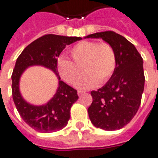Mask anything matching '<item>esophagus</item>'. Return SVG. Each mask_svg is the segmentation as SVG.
<instances>
[{"mask_svg": "<svg viewBox=\"0 0 158 158\" xmlns=\"http://www.w3.org/2000/svg\"><path fill=\"white\" fill-rule=\"evenodd\" d=\"M83 94H85L84 91H81V90H78V91H77V94L78 95H81Z\"/></svg>", "mask_w": 158, "mask_h": 158, "instance_id": "obj_1", "label": "esophagus"}]
</instances>
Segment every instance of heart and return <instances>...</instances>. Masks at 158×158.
Instances as JSON below:
<instances>
[{"instance_id": "heart-1", "label": "heart", "mask_w": 158, "mask_h": 158, "mask_svg": "<svg viewBox=\"0 0 158 158\" xmlns=\"http://www.w3.org/2000/svg\"><path fill=\"white\" fill-rule=\"evenodd\" d=\"M74 62L64 57L57 61V69L64 81L73 84L80 77L82 70L86 72L77 81V88L82 89L94 88L98 83H105L115 71L117 65L116 53L106 42L83 41L70 50Z\"/></svg>"}]
</instances>
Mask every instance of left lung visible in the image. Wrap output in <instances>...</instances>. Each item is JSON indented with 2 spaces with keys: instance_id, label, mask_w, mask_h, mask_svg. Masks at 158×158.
Here are the masks:
<instances>
[{
  "instance_id": "obj_1",
  "label": "left lung",
  "mask_w": 158,
  "mask_h": 158,
  "mask_svg": "<svg viewBox=\"0 0 158 158\" xmlns=\"http://www.w3.org/2000/svg\"><path fill=\"white\" fill-rule=\"evenodd\" d=\"M85 38H101L111 46L117 65L105 86L92 91L88 111L92 123L104 130L120 129L137 113L145 86L143 59L135 46L114 31H104Z\"/></svg>"
}]
</instances>
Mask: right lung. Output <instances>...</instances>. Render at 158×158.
<instances>
[{"label":"right lung","instance_id":"add662e5","mask_svg":"<svg viewBox=\"0 0 158 158\" xmlns=\"http://www.w3.org/2000/svg\"><path fill=\"white\" fill-rule=\"evenodd\" d=\"M81 40L77 36L45 35L28 45L19 58L12 75L13 102L20 117L35 130L52 133L65 127L70 117V108L78 99L77 91L60 80L57 69L58 57L67 45ZM41 65L52 70L59 79V87L46 105L34 106L23 99L19 91L20 77L28 67Z\"/></svg>","mask_w":158,"mask_h":158}]
</instances>
